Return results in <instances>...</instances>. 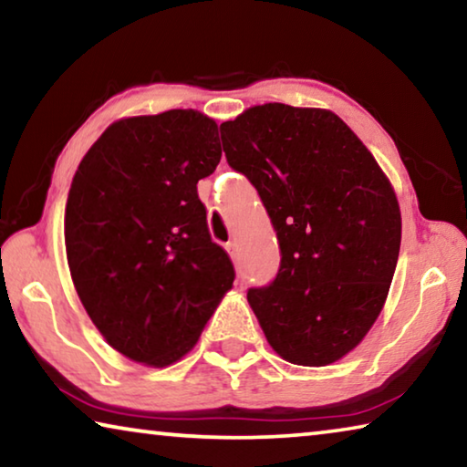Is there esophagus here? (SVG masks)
I'll return each instance as SVG.
<instances>
[{"mask_svg": "<svg viewBox=\"0 0 467 467\" xmlns=\"http://www.w3.org/2000/svg\"><path fill=\"white\" fill-rule=\"evenodd\" d=\"M226 251H228V255H231L234 264L239 262V247H236V243H233V241L226 243Z\"/></svg>", "mask_w": 467, "mask_h": 467, "instance_id": "34e87169", "label": "esophagus"}]
</instances>
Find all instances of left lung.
Returning a JSON list of instances; mask_svg holds the SVG:
<instances>
[{
    "label": "left lung",
    "instance_id": "left-lung-1",
    "mask_svg": "<svg viewBox=\"0 0 467 467\" xmlns=\"http://www.w3.org/2000/svg\"><path fill=\"white\" fill-rule=\"evenodd\" d=\"M231 169L257 189L280 244L275 278L247 300L284 360L331 365L383 309L401 243L398 197L331 110L282 102L220 125Z\"/></svg>",
    "mask_w": 467,
    "mask_h": 467
}]
</instances>
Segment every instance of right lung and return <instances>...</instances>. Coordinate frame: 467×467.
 I'll return each instance as SVG.
<instances>
[{"label": "right lung", "instance_id": "obj_1", "mask_svg": "<svg viewBox=\"0 0 467 467\" xmlns=\"http://www.w3.org/2000/svg\"><path fill=\"white\" fill-rule=\"evenodd\" d=\"M214 119L172 109L107 128L76 171L66 251L78 296L123 357L167 367L192 350L234 282L197 181L216 171Z\"/></svg>", "mask_w": 467, "mask_h": 467}]
</instances>
